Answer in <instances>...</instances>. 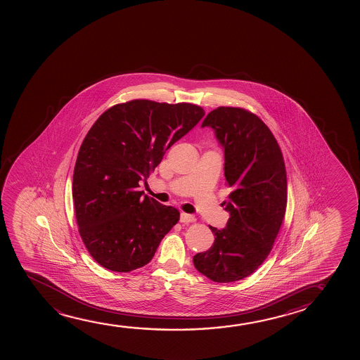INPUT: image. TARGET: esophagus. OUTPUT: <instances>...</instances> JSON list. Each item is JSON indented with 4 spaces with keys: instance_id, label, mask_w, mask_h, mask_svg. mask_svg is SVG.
Returning a JSON list of instances; mask_svg holds the SVG:
<instances>
[{
    "instance_id": "34e87169",
    "label": "esophagus",
    "mask_w": 360,
    "mask_h": 360,
    "mask_svg": "<svg viewBox=\"0 0 360 360\" xmlns=\"http://www.w3.org/2000/svg\"><path fill=\"white\" fill-rule=\"evenodd\" d=\"M179 221L182 222V224H189V222L195 221V217L191 215V214L182 212V214H181V219H179Z\"/></svg>"
}]
</instances>
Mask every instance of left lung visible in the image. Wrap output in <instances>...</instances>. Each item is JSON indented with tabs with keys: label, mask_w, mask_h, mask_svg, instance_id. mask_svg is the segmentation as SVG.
I'll list each match as a JSON object with an SVG mask.
<instances>
[{
	"label": "left lung",
	"mask_w": 360,
	"mask_h": 360,
	"mask_svg": "<svg viewBox=\"0 0 360 360\" xmlns=\"http://www.w3.org/2000/svg\"><path fill=\"white\" fill-rule=\"evenodd\" d=\"M215 131L225 153V178L231 188L224 202L226 227L210 226L215 241L193 257L202 276L232 283L251 276L264 262L286 210V171L281 148L269 128L246 109L219 107L202 128Z\"/></svg>",
	"instance_id": "left-lung-1"
}]
</instances>
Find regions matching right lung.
<instances>
[{"mask_svg":"<svg viewBox=\"0 0 360 360\" xmlns=\"http://www.w3.org/2000/svg\"><path fill=\"white\" fill-rule=\"evenodd\" d=\"M204 114L195 104L134 99L107 109L89 129L75 165L72 198L79 235L98 264L128 273L153 259L179 212L143 195L140 181Z\"/></svg>","mask_w":360,"mask_h":360,"instance_id":"1","label":"right lung"}]
</instances>
